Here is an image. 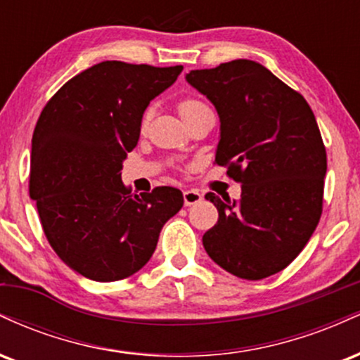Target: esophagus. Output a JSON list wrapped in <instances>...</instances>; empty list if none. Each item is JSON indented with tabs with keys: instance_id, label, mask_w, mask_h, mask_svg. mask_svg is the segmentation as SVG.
Here are the masks:
<instances>
[{
	"instance_id": "obj_1",
	"label": "esophagus",
	"mask_w": 360,
	"mask_h": 360,
	"mask_svg": "<svg viewBox=\"0 0 360 360\" xmlns=\"http://www.w3.org/2000/svg\"><path fill=\"white\" fill-rule=\"evenodd\" d=\"M183 198H184V206H193L203 200V194L196 191V189H188V191L183 193Z\"/></svg>"
}]
</instances>
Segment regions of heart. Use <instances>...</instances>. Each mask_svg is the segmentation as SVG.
<instances>
[{
    "mask_svg": "<svg viewBox=\"0 0 360 360\" xmlns=\"http://www.w3.org/2000/svg\"><path fill=\"white\" fill-rule=\"evenodd\" d=\"M200 106H203V103L198 101V100H183V101L179 103V105H177V110H179L181 117H184L186 113H189V111H191V110L200 108ZM147 117H148V115H146V117H143V125H146V123H147Z\"/></svg>",
    "mask_w": 360,
    "mask_h": 360,
    "instance_id": "heart-1",
    "label": "heart"
}]
</instances>
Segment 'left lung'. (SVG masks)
Instances as JSON below:
<instances>
[{
    "label": "left lung",
    "mask_w": 360,
    "mask_h": 360,
    "mask_svg": "<svg viewBox=\"0 0 360 360\" xmlns=\"http://www.w3.org/2000/svg\"><path fill=\"white\" fill-rule=\"evenodd\" d=\"M220 117L214 164L242 184L238 201L208 193L218 221L203 235L221 269L257 281L289 266L315 232L326 152L315 115L259 62L237 59L186 74Z\"/></svg>",
    "instance_id": "left-lung-1"
}]
</instances>
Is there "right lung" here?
Segmentation results:
<instances>
[{
  "label": "right lung",
  "instance_id": "add662e5",
  "mask_svg": "<svg viewBox=\"0 0 360 360\" xmlns=\"http://www.w3.org/2000/svg\"><path fill=\"white\" fill-rule=\"evenodd\" d=\"M181 71L100 62L65 82L40 113L30 198L52 249L84 278L111 283L142 269L162 226L183 208V193L171 186L139 196L122 183L143 111Z\"/></svg>",
  "mask_w": 360,
  "mask_h": 360
}]
</instances>
